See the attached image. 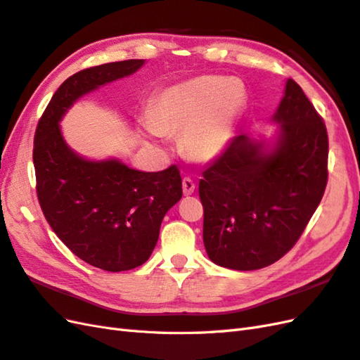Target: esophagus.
<instances>
[{"label": "esophagus", "instance_id": "obj_1", "mask_svg": "<svg viewBox=\"0 0 360 360\" xmlns=\"http://www.w3.org/2000/svg\"><path fill=\"white\" fill-rule=\"evenodd\" d=\"M195 188H196V186H195V182H193L191 178H184L182 179V191H184V195H186V196L193 195V193H195Z\"/></svg>", "mask_w": 360, "mask_h": 360}]
</instances>
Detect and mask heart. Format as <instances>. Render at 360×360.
I'll return each mask as SVG.
<instances>
[{"label": "heart", "mask_w": 360, "mask_h": 360, "mask_svg": "<svg viewBox=\"0 0 360 360\" xmlns=\"http://www.w3.org/2000/svg\"><path fill=\"white\" fill-rule=\"evenodd\" d=\"M246 103L242 82L200 76L161 91L147 109L149 132L181 134L190 160L210 162L225 150Z\"/></svg>", "instance_id": "heart-1"}]
</instances>
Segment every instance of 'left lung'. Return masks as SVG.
<instances>
[{
	"label": "left lung",
	"instance_id": "8db88e82",
	"mask_svg": "<svg viewBox=\"0 0 360 360\" xmlns=\"http://www.w3.org/2000/svg\"><path fill=\"white\" fill-rule=\"evenodd\" d=\"M274 122L280 136L271 152L237 135L202 172L204 245L210 260L228 269L254 271L280 260L324 196L327 127L293 79L285 84Z\"/></svg>",
	"mask_w": 360,
	"mask_h": 360
}]
</instances>
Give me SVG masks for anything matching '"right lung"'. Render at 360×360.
<instances>
[{"mask_svg": "<svg viewBox=\"0 0 360 360\" xmlns=\"http://www.w3.org/2000/svg\"><path fill=\"white\" fill-rule=\"evenodd\" d=\"M143 63L110 62L72 75L54 92L34 132L36 193L45 219L72 254L109 272L149 260L165 213L182 198L179 169L150 173L117 160H84L63 141L59 122L79 97Z\"/></svg>", "mask_w": 360, "mask_h": 360, "instance_id": "obj_1", "label": "right lung"}]
</instances>
